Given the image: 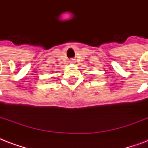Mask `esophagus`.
I'll return each instance as SVG.
<instances>
[{
    "instance_id": "1",
    "label": "esophagus",
    "mask_w": 148,
    "mask_h": 148,
    "mask_svg": "<svg viewBox=\"0 0 148 148\" xmlns=\"http://www.w3.org/2000/svg\"><path fill=\"white\" fill-rule=\"evenodd\" d=\"M70 62H71V63H75V59H73H73H71V60H70Z\"/></svg>"
}]
</instances>
